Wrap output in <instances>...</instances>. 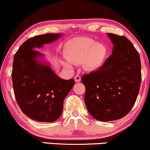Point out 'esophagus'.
<instances>
[{"mask_svg":"<svg viewBox=\"0 0 150 150\" xmlns=\"http://www.w3.org/2000/svg\"><path fill=\"white\" fill-rule=\"evenodd\" d=\"M74 79H75V82H80V80H81V77H80V75H75V77H74Z\"/></svg>","mask_w":150,"mask_h":150,"instance_id":"esophagus-1","label":"esophagus"}]
</instances>
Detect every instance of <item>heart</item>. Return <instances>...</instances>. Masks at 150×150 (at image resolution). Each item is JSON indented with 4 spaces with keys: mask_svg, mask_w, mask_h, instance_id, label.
I'll return each mask as SVG.
<instances>
[{
    "mask_svg": "<svg viewBox=\"0 0 150 150\" xmlns=\"http://www.w3.org/2000/svg\"><path fill=\"white\" fill-rule=\"evenodd\" d=\"M107 52L103 43L95 42L88 37L76 38L67 43L64 50L67 60H63L61 63L68 69H71L72 64L83 63L86 70L96 71L104 64Z\"/></svg>",
    "mask_w": 150,
    "mask_h": 150,
    "instance_id": "heart-1",
    "label": "heart"
}]
</instances>
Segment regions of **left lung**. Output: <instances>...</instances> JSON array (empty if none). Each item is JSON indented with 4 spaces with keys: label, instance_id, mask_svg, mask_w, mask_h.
Segmentation results:
<instances>
[{
    "label": "left lung",
    "instance_id": "1",
    "mask_svg": "<svg viewBox=\"0 0 150 150\" xmlns=\"http://www.w3.org/2000/svg\"><path fill=\"white\" fill-rule=\"evenodd\" d=\"M112 54L99 70L81 78L85 86V103L93 118L100 121L122 118L135 104L141 80L139 53L125 37L108 33Z\"/></svg>",
    "mask_w": 150,
    "mask_h": 150
}]
</instances>
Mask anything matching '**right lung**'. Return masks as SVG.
<instances>
[{
	"label": "right lung",
	"instance_id": "obj_1",
	"mask_svg": "<svg viewBox=\"0 0 150 150\" xmlns=\"http://www.w3.org/2000/svg\"><path fill=\"white\" fill-rule=\"evenodd\" d=\"M62 34H46L27 39L14 56L12 80L15 97L22 111L32 120L53 122L61 116L63 101L75 85L73 79L58 77L34 50L59 39Z\"/></svg>",
	"mask_w": 150,
	"mask_h": 150
}]
</instances>
